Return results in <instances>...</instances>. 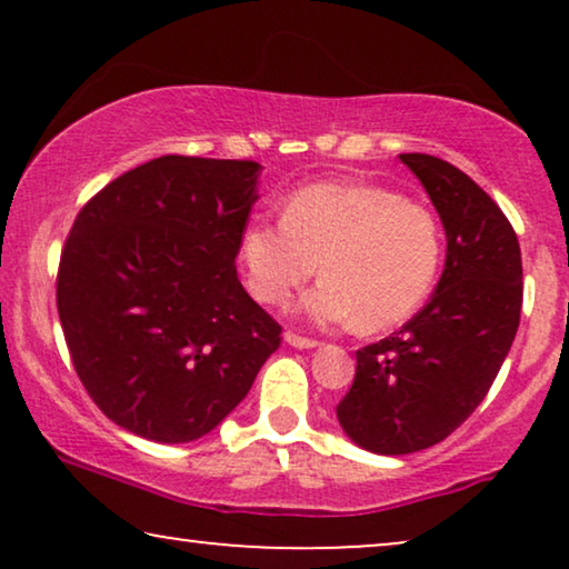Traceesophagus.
I'll return each instance as SVG.
<instances>
[{
  "label": "esophagus",
  "mask_w": 569,
  "mask_h": 569,
  "mask_svg": "<svg viewBox=\"0 0 569 569\" xmlns=\"http://www.w3.org/2000/svg\"><path fill=\"white\" fill-rule=\"evenodd\" d=\"M284 341H287V345H290V347H295V349H313V347H318L316 339L300 337V333H295V331H287V333H284Z\"/></svg>",
  "instance_id": "obj_1"
}]
</instances>
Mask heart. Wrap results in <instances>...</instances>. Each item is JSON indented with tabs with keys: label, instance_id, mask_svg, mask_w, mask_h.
<instances>
[{
	"label": "heart",
	"instance_id": "b5f03b06",
	"mask_svg": "<svg viewBox=\"0 0 569 569\" xmlns=\"http://www.w3.org/2000/svg\"><path fill=\"white\" fill-rule=\"evenodd\" d=\"M246 284L263 306H282L318 271L302 302L321 323L383 331L409 321L432 292L442 261L430 209L386 186L326 181L295 191L282 220L256 217L240 232Z\"/></svg>",
	"mask_w": 569,
	"mask_h": 569
}]
</instances>
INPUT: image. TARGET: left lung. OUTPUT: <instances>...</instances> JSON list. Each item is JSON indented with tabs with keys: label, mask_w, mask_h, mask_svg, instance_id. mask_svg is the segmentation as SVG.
<instances>
[{
	"label": "left lung",
	"mask_w": 569,
	"mask_h": 569,
	"mask_svg": "<svg viewBox=\"0 0 569 569\" xmlns=\"http://www.w3.org/2000/svg\"><path fill=\"white\" fill-rule=\"evenodd\" d=\"M448 238L438 290L419 313L357 349L337 417L357 446L403 456L446 440L495 383L523 306L518 236L485 189L435 154L407 152Z\"/></svg>",
	"instance_id": "1"
}]
</instances>
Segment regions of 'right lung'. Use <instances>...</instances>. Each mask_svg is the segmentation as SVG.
Listing matches in <instances>:
<instances>
[{
    "instance_id": "1",
    "label": "right lung",
    "mask_w": 569,
    "mask_h": 569,
    "mask_svg": "<svg viewBox=\"0 0 569 569\" xmlns=\"http://www.w3.org/2000/svg\"><path fill=\"white\" fill-rule=\"evenodd\" d=\"M259 162L162 154L100 189L61 248L57 308L84 391L123 430H214L277 352L282 326L236 256Z\"/></svg>"
}]
</instances>
